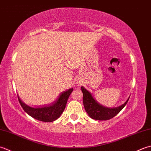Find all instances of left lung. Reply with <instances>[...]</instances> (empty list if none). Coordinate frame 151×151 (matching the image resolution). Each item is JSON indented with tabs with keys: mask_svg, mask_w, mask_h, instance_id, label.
<instances>
[{
	"mask_svg": "<svg viewBox=\"0 0 151 151\" xmlns=\"http://www.w3.org/2000/svg\"><path fill=\"white\" fill-rule=\"evenodd\" d=\"M81 89L83 94V101L85 111L91 118L98 121H107L114 117L124 108L130 98L129 97L126 102L121 106L115 108H108L98 103L94 99L90 92L86 90L83 87H81Z\"/></svg>",
	"mask_w": 151,
	"mask_h": 151,
	"instance_id": "left-lung-1",
	"label": "left lung"
}]
</instances>
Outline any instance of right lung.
I'll return each instance as SVG.
<instances>
[{"mask_svg": "<svg viewBox=\"0 0 151 151\" xmlns=\"http://www.w3.org/2000/svg\"><path fill=\"white\" fill-rule=\"evenodd\" d=\"M73 90V88H72L63 92L59 95L53 104L52 103L51 105L38 107V108H34L26 105L21 100L19 96H17L21 107L27 114L38 121L50 122L57 120L62 114L66 107L68 99Z\"/></svg>", "mask_w": 151, "mask_h": 151, "instance_id": "add662e5", "label": "right lung"}]
</instances>
